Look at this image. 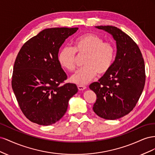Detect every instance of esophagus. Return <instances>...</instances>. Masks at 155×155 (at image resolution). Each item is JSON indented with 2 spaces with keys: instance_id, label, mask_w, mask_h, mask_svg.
<instances>
[{
  "instance_id": "esophagus-1",
  "label": "esophagus",
  "mask_w": 155,
  "mask_h": 155,
  "mask_svg": "<svg viewBox=\"0 0 155 155\" xmlns=\"http://www.w3.org/2000/svg\"><path fill=\"white\" fill-rule=\"evenodd\" d=\"M78 88L79 91H83V90H85V89H86L87 87L85 86H83V85H78Z\"/></svg>"
}]
</instances>
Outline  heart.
<instances>
[{
	"label": "heart",
	"instance_id": "b5f03b06",
	"mask_svg": "<svg viewBox=\"0 0 155 155\" xmlns=\"http://www.w3.org/2000/svg\"><path fill=\"white\" fill-rule=\"evenodd\" d=\"M100 36L87 33L79 36L74 41V47L64 46L59 51L58 59L63 68L72 72L76 68L77 53L85 55L84 68L70 78V81L79 85H86L98 74L104 75L110 70L115 58V47L109 42H104Z\"/></svg>",
	"mask_w": 155,
	"mask_h": 155
}]
</instances>
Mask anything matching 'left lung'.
<instances>
[{"label": "left lung", "mask_w": 155, "mask_h": 155, "mask_svg": "<svg viewBox=\"0 0 155 155\" xmlns=\"http://www.w3.org/2000/svg\"><path fill=\"white\" fill-rule=\"evenodd\" d=\"M96 28L112 35L117 51L110 70L89 86L97 96L93 110L102 118L114 120L129 114L137 105L145 82L144 61L137 43L120 29Z\"/></svg>", "instance_id": "left-lung-1"}]
</instances>
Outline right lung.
<instances>
[{
	"label": "right lung",
	"instance_id": "add662e5",
	"mask_svg": "<svg viewBox=\"0 0 155 155\" xmlns=\"http://www.w3.org/2000/svg\"><path fill=\"white\" fill-rule=\"evenodd\" d=\"M78 28L43 30L23 45L14 63L12 86L22 112L31 122L50 125L67 112L78 92L74 83H61L67 76L58 62L65 39Z\"/></svg>",
	"mask_w": 155,
	"mask_h": 155
}]
</instances>
